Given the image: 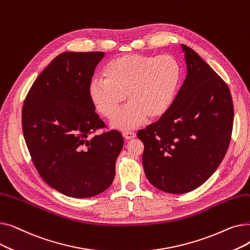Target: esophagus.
I'll return each mask as SVG.
<instances>
[{
    "instance_id": "1",
    "label": "esophagus",
    "mask_w": 250,
    "mask_h": 250,
    "mask_svg": "<svg viewBox=\"0 0 250 250\" xmlns=\"http://www.w3.org/2000/svg\"><path fill=\"white\" fill-rule=\"evenodd\" d=\"M123 135L125 140H133L136 138V133L134 132H125Z\"/></svg>"
}]
</instances>
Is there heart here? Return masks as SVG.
<instances>
[{
    "label": "heart",
    "mask_w": 250,
    "mask_h": 250,
    "mask_svg": "<svg viewBox=\"0 0 250 250\" xmlns=\"http://www.w3.org/2000/svg\"><path fill=\"white\" fill-rule=\"evenodd\" d=\"M103 75L105 79L94 77L89 81V99L100 114L111 118L126 98L129 102L111 125L127 130L168 111L178 87L180 65L170 55L132 54L110 61Z\"/></svg>",
    "instance_id": "b5f03b06"
}]
</instances>
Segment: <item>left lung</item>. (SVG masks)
Masks as SVG:
<instances>
[{
    "label": "left lung",
    "mask_w": 250,
    "mask_h": 250,
    "mask_svg": "<svg viewBox=\"0 0 250 250\" xmlns=\"http://www.w3.org/2000/svg\"><path fill=\"white\" fill-rule=\"evenodd\" d=\"M181 48L185 82L168 111L138 133L148 180L169 193L191 191L212 176L228 150L234 117L227 84L194 50Z\"/></svg>",
    "instance_id": "8db88e82"
}]
</instances>
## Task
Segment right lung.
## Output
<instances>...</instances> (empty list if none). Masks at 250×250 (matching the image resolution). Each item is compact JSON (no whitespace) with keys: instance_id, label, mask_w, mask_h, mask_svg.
I'll list each match as a JSON object with an SVG mask.
<instances>
[{"instance_id":"1","label":"right lung","mask_w":250,"mask_h":250,"mask_svg":"<svg viewBox=\"0 0 250 250\" xmlns=\"http://www.w3.org/2000/svg\"><path fill=\"white\" fill-rule=\"evenodd\" d=\"M104 52L65 51L32 84L22 108V128L33 164L49 187L72 198L94 196L112 183L124 139L105 127L88 96Z\"/></svg>"}]
</instances>
